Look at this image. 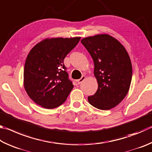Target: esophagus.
<instances>
[{
  "label": "esophagus",
  "mask_w": 152,
  "mask_h": 152,
  "mask_svg": "<svg viewBox=\"0 0 152 152\" xmlns=\"http://www.w3.org/2000/svg\"><path fill=\"white\" fill-rule=\"evenodd\" d=\"M85 78L86 77L85 76H82V78H80V79H79V80H77V84H80L82 82H83L84 80H85Z\"/></svg>",
  "instance_id": "esophagus-1"
}]
</instances>
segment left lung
Listing matches in <instances>:
<instances>
[{
	"instance_id": "obj_1",
	"label": "left lung",
	"mask_w": 152,
	"mask_h": 152,
	"mask_svg": "<svg viewBox=\"0 0 152 152\" xmlns=\"http://www.w3.org/2000/svg\"><path fill=\"white\" fill-rule=\"evenodd\" d=\"M81 43L94 60L98 84L88 102L98 109H111L123 100L130 86L132 66L128 52L119 41L107 34L84 38Z\"/></svg>"
}]
</instances>
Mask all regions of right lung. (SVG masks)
Returning a JSON list of instances; mask_svg holds the SVG:
<instances>
[{"label":"right lung","instance_id":"add662e5","mask_svg":"<svg viewBox=\"0 0 152 152\" xmlns=\"http://www.w3.org/2000/svg\"><path fill=\"white\" fill-rule=\"evenodd\" d=\"M80 40V37L45 39L30 51L24 65V86L36 104L52 109L66 100L74 85L64 60Z\"/></svg>","mask_w":152,"mask_h":152}]
</instances>
